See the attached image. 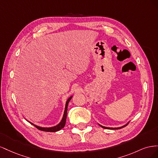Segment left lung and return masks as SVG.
Returning <instances> with one entry per match:
<instances>
[{"mask_svg":"<svg viewBox=\"0 0 158 158\" xmlns=\"http://www.w3.org/2000/svg\"><path fill=\"white\" fill-rule=\"evenodd\" d=\"M129 123V122H128ZM128 123L127 124H126L125 125H124V126H122V127H117V128H111V127H103V126H102V125H99V126H101L102 128H106V129H119V128H123V127H125V126H127V125H128Z\"/></svg>","mask_w":158,"mask_h":158,"instance_id":"1","label":"left lung"}]
</instances>
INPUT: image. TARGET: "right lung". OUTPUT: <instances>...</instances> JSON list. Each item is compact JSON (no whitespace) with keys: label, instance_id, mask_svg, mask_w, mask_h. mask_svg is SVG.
I'll use <instances>...</instances> for the list:
<instances>
[{"label":"right lung","instance_id":"add662e5","mask_svg":"<svg viewBox=\"0 0 158 158\" xmlns=\"http://www.w3.org/2000/svg\"><path fill=\"white\" fill-rule=\"evenodd\" d=\"M72 98H73V96L70 97L68 99L67 101H66V106H65V109H64V114H63V118H62L61 121L58 124V125H56V126H54V127H39V126H37L35 125H34V124H33L30 122L31 125H33V126H35L37 129H39V130L40 131H45V132H56L58 131H60V129H62L63 128H64V125H65V123H66V116H67V109H68V105H69V103L70 102V100L72 99Z\"/></svg>","mask_w":158,"mask_h":158}]
</instances>
